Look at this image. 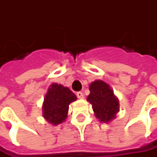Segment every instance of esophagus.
I'll return each instance as SVG.
<instances>
[{
  "label": "esophagus",
  "mask_w": 157,
  "mask_h": 157,
  "mask_svg": "<svg viewBox=\"0 0 157 157\" xmlns=\"http://www.w3.org/2000/svg\"><path fill=\"white\" fill-rule=\"evenodd\" d=\"M76 95H77V97H78V99H84V94H83V92H81V91H79V92H77L76 93Z\"/></svg>",
  "instance_id": "1"
}]
</instances>
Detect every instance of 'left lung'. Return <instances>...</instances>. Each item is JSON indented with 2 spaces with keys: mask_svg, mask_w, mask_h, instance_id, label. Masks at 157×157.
I'll use <instances>...</instances> for the list:
<instances>
[{
  "mask_svg": "<svg viewBox=\"0 0 157 157\" xmlns=\"http://www.w3.org/2000/svg\"><path fill=\"white\" fill-rule=\"evenodd\" d=\"M89 90L87 101L92 105L96 118L101 122H109L115 119L120 111V104L109 85L101 80H96L90 84Z\"/></svg>",
  "mask_w": 157,
  "mask_h": 157,
  "instance_id": "8db88e82",
  "label": "left lung"
}]
</instances>
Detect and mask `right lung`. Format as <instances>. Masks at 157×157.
Instances as JSON below:
<instances>
[{
    "mask_svg": "<svg viewBox=\"0 0 157 157\" xmlns=\"http://www.w3.org/2000/svg\"><path fill=\"white\" fill-rule=\"evenodd\" d=\"M76 99L77 97L70 88L56 83L52 84L42 105L43 117L53 125L62 123L67 119L70 104Z\"/></svg>",
    "mask_w": 157,
    "mask_h": 157,
    "instance_id": "obj_1",
    "label": "right lung"
}]
</instances>
